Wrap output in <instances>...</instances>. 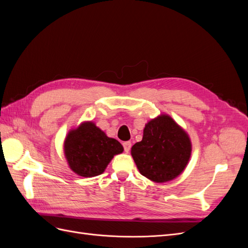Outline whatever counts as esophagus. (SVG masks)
I'll use <instances>...</instances> for the list:
<instances>
[{"label": "esophagus", "instance_id": "1", "mask_svg": "<svg viewBox=\"0 0 248 248\" xmlns=\"http://www.w3.org/2000/svg\"><path fill=\"white\" fill-rule=\"evenodd\" d=\"M123 147L126 153H128L130 151V148H131V142L130 141H124L123 142Z\"/></svg>", "mask_w": 248, "mask_h": 248}]
</instances>
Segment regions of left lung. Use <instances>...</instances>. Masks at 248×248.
Masks as SVG:
<instances>
[{
  "mask_svg": "<svg viewBox=\"0 0 248 248\" xmlns=\"http://www.w3.org/2000/svg\"><path fill=\"white\" fill-rule=\"evenodd\" d=\"M190 138L174 119L160 114L145 125L142 140L131 148L140 172L155 183L171 181L189 162Z\"/></svg>",
  "mask_w": 248,
  "mask_h": 248,
  "instance_id": "1",
  "label": "left lung"
}]
</instances>
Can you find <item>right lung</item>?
<instances>
[{"label": "right lung", "mask_w": 248, "mask_h": 248, "mask_svg": "<svg viewBox=\"0 0 248 248\" xmlns=\"http://www.w3.org/2000/svg\"><path fill=\"white\" fill-rule=\"evenodd\" d=\"M123 151L117 140L108 138L92 121L70 129L64 140V155L70 170L85 178L101 175L114 156Z\"/></svg>", "instance_id": "right-lung-1"}]
</instances>
